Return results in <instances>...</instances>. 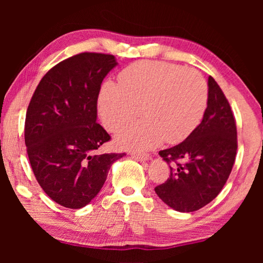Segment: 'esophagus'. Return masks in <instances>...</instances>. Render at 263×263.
<instances>
[{
	"label": "esophagus",
	"mask_w": 263,
	"mask_h": 263,
	"mask_svg": "<svg viewBox=\"0 0 263 263\" xmlns=\"http://www.w3.org/2000/svg\"><path fill=\"white\" fill-rule=\"evenodd\" d=\"M130 156L134 158L135 160L138 161H147L151 159V156L149 154H140V153H132Z\"/></svg>",
	"instance_id": "obj_1"
}]
</instances>
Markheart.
<instances>
[{"instance_id": "heart-1", "label": "heart", "mask_w": 263, "mask_h": 263, "mask_svg": "<svg viewBox=\"0 0 263 263\" xmlns=\"http://www.w3.org/2000/svg\"><path fill=\"white\" fill-rule=\"evenodd\" d=\"M208 100V86L201 73L179 64L140 61L118 75V85L106 81L98 99L99 115L111 132L140 114L142 120L116 135L121 148L147 151L165 140L177 143L200 123Z\"/></svg>"}]
</instances>
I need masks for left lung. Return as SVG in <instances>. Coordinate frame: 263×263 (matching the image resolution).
I'll use <instances>...</instances> for the list:
<instances>
[{"mask_svg": "<svg viewBox=\"0 0 263 263\" xmlns=\"http://www.w3.org/2000/svg\"><path fill=\"white\" fill-rule=\"evenodd\" d=\"M236 153V120L224 92L210 77L202 121L184 141L160 151V157L172 166L167 181L154 190L175 211L200 210L221 192Z\"/></svg>", "mask_w": 263, "mask_h": 263, "instance_id": "left-lung-1", "label": "left lung"}]
</instances>
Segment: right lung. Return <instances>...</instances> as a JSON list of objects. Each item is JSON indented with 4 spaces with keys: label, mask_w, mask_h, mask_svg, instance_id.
<instances>
[{
    "label": "right lung",
    "mask_w": 263,
    "mask_h": 263,
    "mask_svg": "<svg viewBox=\"0 0 263 263\" xmlns=\"http://www.w3.org/2000/svg\"><path fill=\"white\" fill-rule=\"evenodd\" d=\"M117 66L112 55L81 52L52 67L27 107L25 145L33 174L50 199L67 208L85 207L124 153L96 154L111 139L97 123L100 86Z\"/></svg>",
    "instance_id": "add662e5"
}]
</instances>
